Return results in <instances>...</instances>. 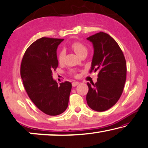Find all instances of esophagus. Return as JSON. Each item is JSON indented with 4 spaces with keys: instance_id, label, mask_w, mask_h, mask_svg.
Segmentation results:
<instances>
[{
    "instance_id": "1",
    "label": "esophagus",
    "mask_w": 148,
    "mask_h": 148,
    "mask_svg": "<svg viewBox=\"0 0 148 148\" xmlns=\"http://www.w3.org/2000/svg\"><path fill=\"white\" fill-rule=\"evenodd\" d=\"M79 84L78 82H76V81H74V82H72V86H76L77 85Z\"/></svg>"
}]
</instances>
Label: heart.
<instances>
[{
  "label": "heart",
  "mask_w": 148,
  "mask_h": 148,
  "mask_svg": "<svg viewBox=\"0 0 148 148\" xmlns=\"http://www.w3.org/2000/svg\"><path fill=\"white\" fill-rule=\"evenodd\" d=\"M70 47L73 49L74 52L77 55L80 56V57L82 55H83V54L87 53V52H88V49H87L86 45H84L82 43L79 42V41H74V42L72 43ZM64 59H65V51L64 50L60 51L58 56V60L59 63H63ZM72 71L74 72V70H72Z\"/></svg>",
  "instance_id": "1"
}]
</instances>
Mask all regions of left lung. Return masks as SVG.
<instances>
[{
    "label": "left lung",
    "instance_id": "obj_1",
    "mask_svg": "<svg viewBox=\"0 0 148 148\" xmlns=\"http://www.w3.org/2000/svg\"><path fill=\"white\" fill-rule=\"evenodd\" d=\"M94 46L90 73L99 71L97 82H88L87 104L96 111H107L115 105L123 91L127 66L118 43L107 33L99 32L87 38Z\"/></svg>",
    "mask_w": 148,
    "mask_h": 148
}]
</instances>
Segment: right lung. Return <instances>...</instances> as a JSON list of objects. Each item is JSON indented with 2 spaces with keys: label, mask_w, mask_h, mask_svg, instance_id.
<instances>
[{
  "label": "right lung",
  "mask_w": 148,
  "mask_h": 148,
  "mask_svg": "<svg viewBox=\"0 0 148 148\" xmlns=\"http://www.w3.org/2000/svg\"><path fill=\"white\" fill-rule=\"evenodd\" d=\"M63 39L41 37L27 49L21 64V76L27 93L38 109L51 116L67 109L72 84H58L52 72L58 66V46Z\"/></svg>",
  "instance_id": "add662e5"
}]
</instances>
